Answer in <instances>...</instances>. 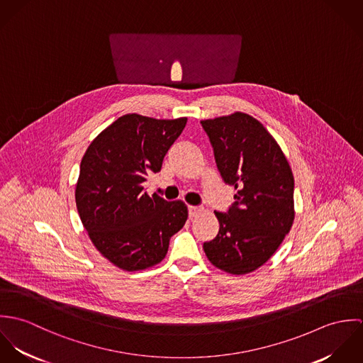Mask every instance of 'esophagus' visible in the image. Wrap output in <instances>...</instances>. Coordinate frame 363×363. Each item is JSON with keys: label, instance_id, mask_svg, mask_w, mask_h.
Here are the masks:
<instances>
[{"label": "esophagus", "instance_id": "34e87169", "mask_svg": "<svg viewBox=\"0 0 363 363\" xmlns=\"http://www.w3.org/2000/svg\"><path fill=\"white\" fill-rule=\"evenodd\" d=\"M203 211H204V208L203 207L190 206V207H189V215H190V216H197V215H200Z\"/></svg>", "mask_w": 363, "mask_h": 363}]
</instances>
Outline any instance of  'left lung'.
I'll return each mask as SVG.
<instances>
[{
  "instance_id": "left-lung-1",
  "label": "left lung",
  "mask_w": 363,
  "mask_h": 363,
  "mask_svg": "<svg viewBox=\"0 0 363 363\" xmlns=\"http://www.w3.org/2000/svg\"><path fill=\"white\" fill-rule=\"evenodd\" d=\"M218 170L239 189L228 212H216L219 232L204 243L219 269L243 275L257 269L289 233L294 211V174L274 137L255 117L236 111L203 120Z\"/></svg>"
}]
</instances>
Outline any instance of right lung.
<instances>
[{"instance_id": "1", "label": "right lung", "mask_w": 363, "mask_h": 363, "mask_svg": "<svg viewBox=\"0 0 363 363\" xmlns=\"http://www.w3.org/2000/svg\"><path fill=\"white\" fill-rule=\"evenodd\" d=\"M186 117L156 120L125 114L91 143L81 160L75 201L79 218L101 255L125 271L164 259L170 238L186 223L183 201H166L143 187L179 138Z\"/></svg>"}]
</instances>
